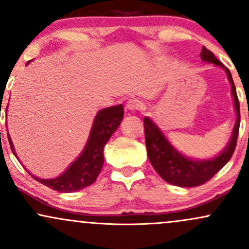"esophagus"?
<instances>
[{
	"label": "esophagus",
	"instance_id": "1",
	"mask_svg": "<svg viewBox=\"0 0 249 249\" xmlns=\"http://www.w3.org/2000/svg\"><path fill=\"white\" fill-rule=\"evenodd\" d=\"M142 107H144L142 102L139 101V99H137V98L128 99L127 103H126V108H127V110L132 111V112H136V111L142 110Z\"/></svg>",
	"mask_w": 249,
	"mask_h": 249
}]
</instances>
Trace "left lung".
I'll use <instances>...</instances> for the list:
<instances>
[{
	"mask_svg": "<svg viewBox=\"0 0 249 249\" xmlns=\"http://www.w3.org/2000/svg\"><path fill=\"white\" fill-rule=\"evenodd\" d=\"M200 57L204 62L212 63L214 65L222 68L227 73L228 81L232 87L234 107H235L236 112V123L233 127L230 142L221 153L212 159H208V160H193V159L187 158V157L178 152L167 141L166 137L162 134L160 128L157 126L150 118L145 117L144 131L148 160L152 164L157 173L165 181L179 187L199 186V185L205 184L214 177V174L218 173L232 158L239 136L240 104L231 71L227 68H225L224 64L207 48L202 47Z\"/></svg>",
	"mask_w": 249,
	"mask_h": 249,
	"instance_id": "8db88e82",
	"label": "left lung"
}]
</instances>
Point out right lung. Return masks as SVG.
<instances>
[{
	"label": "right lung",
	"instance_id": "1",
	"mask_svg": "<svg viewBox=\"0 0 249 249\" xmlns=\"http://www.w3.org/2000/svg\"><path fill=\"white\" fill-rule=\"evenodd\" d=\"M123 117H124V107L122 104L98 111L84 150L79 154L78 158L65 170V172H63L57 178L41 179L33 176L29 171L28 172L38 182L62 193L76 192L90 186L96 181L104 164L103 152H104L105 144L121 125ZM8 139H9L11 151L17 157L9 134Z\"/></svg>",
	"mask_w": 249,
	"mask_h": 249
}]
</instances>
